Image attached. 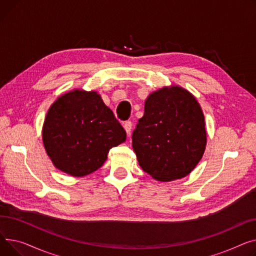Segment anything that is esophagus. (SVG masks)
Wrapping results in <instances>:
<instances>
[{"label": "esophagus", "instance_id": "obj_1", "mask_svg": "<svg viewBox=\"0 0 256 256\" xmlns=\"http://www.w3.org/2000/svg\"><path fill=\"white\" fill-rule=\"evenodd\" d=\"M124 129L126 130L127 134L131 133V129H132V122L131 121H126L124 123Z\"/></svg>", "mask_w": 256, "mask_h": 256}]
</instances>
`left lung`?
Returning <instances> with one entry per match:
<instances>
[{
    "instance_id": "obj_1",
    "label": "left lung",
    "mask_w": 256,
    "mask_h": 256,
    "mask_svg": "<svg viewBox=\"0 0 256 256\" xmlns=\"http://www.w3.org/2000/svg\"><path fill=\"white\" fill-rule=\"evenodd\" d=\"M206 144L204 116L188 91L163 88L150 95L132 133L142 168L162 182L181 178L202 159Z\"/></svg>"
}]
</instances>
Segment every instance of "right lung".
I'll return each mask as SVG.
<instances>
[{
	"instance_id": "right-lung-1",
	"label": "right lung",
	"mask_w": 256,
	"mask_h": 256,
	"mask_svg": "<svg viewBox=\"0 0 256 256\" xmlns=\"http://www.w3.org/2000/svg\"><path fill=\"white\" fill-rule=\"evenodd\" d=\"M43 144L54 166L73 176L100 168L126 131L96 92L75 90L52 105L43 125Z\"/></svg>"
}]
</instances>
